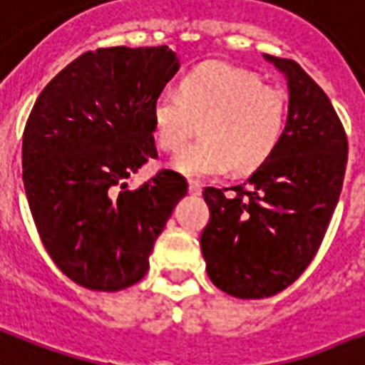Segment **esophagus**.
<instances>
[{"mask_svg":"<svg viewBox=\"0 0 365 365\" xmlns=\"http://www.w3.org/2000/svg\"><path fill=\"white\" fill-rule=\"evenodd\" d=\"M202 187L199 182H189V193L191 195H201Z\"/></svg>","mask_w":365,"mask_h":365,"instance_id":"obj_1","label":"esophagus"}]
</instances>
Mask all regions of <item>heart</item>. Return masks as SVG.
<instances>
[{
	"mask_svg": "<svg viewBox=\"0 0 365 365\" xmlns=\"http://www.w3.org/2000/svg\"><path fill=\"white\" fill-rule=\"evenodd\" d=\"M199 122L201 141L174 157L187 178L258 170L274 155L287 122V103L255 72L227 63H202L183 72L174 93L151 105L153 138L163 151H178Z\"/></svg>",
	"mask_w": 365,
	"mask_h": 365,
	"instance_id": "obj_1",
	"label": "heart"
}]
</instances>
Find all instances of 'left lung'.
<instances>
[{"instance_id": "8db88e82", "label": "left lung", "mask_w": 365, "mask_h": 365, "mask_svg": "<svg viewBox=\"0 0 365 365\" xmlns=\"http://www.w3.org/2000/svg\"><path fill=\"white\" fill-rule=\"evenodd\" d=\"M264 57L287 76L282 141L245 183L202 191L210 210L201 233L208 277L237 299L274 297L310 266L337 207L349 155L325 91L299 63Z\"/></svg>"}]
</instances>
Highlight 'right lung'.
Masks as SVG:
<instances>
[{
  "label": "right lung",
  "mask_w": 365,
  "mask_h": 365,
  "mask_svg": "<svg viewBox=\"0 0 365 365\" xmlns=\"http://www.w3.org/2000/svg\"><path fill=\"white\" fill-rule=\"evenodd\" d=\"M180 68L158 47H99L47 83L22 133V182L47 255L78 285L120 291L149 269V255L187 193L174 170L128 189L157 158L151 105Z\"/></svg>",
  "instance_id": "right-lung-1"
}]
</instances>
